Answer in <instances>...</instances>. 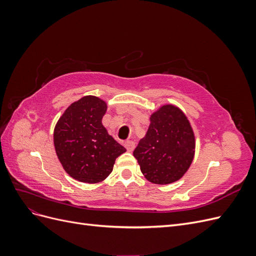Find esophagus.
<instances>
[{"label":"esophagus","instance_id":"34e87169","mask_svg":"<svg viewBox=\"0 0 256 256\" xmlns=\"http://www.w3.org/2000/svg\"><path fill=\"white\" fill-rule=\"evenodd\" d=\"M124 145H125L128 152H132L136 147V143L134 141H126L125 143H124Z\"/></svg>","mask_w":256,"mask_h":256}]
</instances>
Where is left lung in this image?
<instances>
[{
    "label": "left lung",
    "instance_id": "left-lung-1",
    "mask_svg": "<svg viewBox=\"0 0 256 256\" xmlns=\"http://www.w3.org/2000/svg\"><path fill=\"white\" fill-rule=\"evenodd\" d=\"M150 120V127L134 156L148 182H175L188 171L194 158L196 136L191 124L174 104L161 106Z\"/></svg>",
    "mask_w": 256,
    "mask_h": 256
}]
</instances>
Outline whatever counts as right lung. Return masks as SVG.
I'll list each match as a JSON object with an SVG mask.
<instances>
[{
    "mask_svg": "<svg viewBox=\"0 0 256 256\" xmlns=\"http://www.w3.org/2000/svg\"><path fill=\"white\" fill-rule=\"evenodd\" d=\"M106 108L104 100L84 96L67 108L54 128L58 158L76 180L86 184L104 180L112 172L115 159L126 152L102 125Z\"/></svg>",
    "mask_w": 256,
    "mask_h": 256,
    "instance_id": "add662e5",
    "label": "right lung"
}]
</instances>
